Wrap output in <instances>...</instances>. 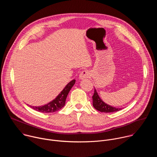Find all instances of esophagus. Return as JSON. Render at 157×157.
<instances>
[{"instance_id": "34e87169", "label": "esophagus", "mask_w": 157, "mask_h": 157, "mask_svg": "<svg viewBox=\"0 0 157 157\" xmlns=\"http://www.w3.org/2000/svg\"><path fill=\"white\" fill-rule=\"evenodd\" d=\"M91 76V73L89 71L87 70H83L81 72L80 75H79V79H86L90 77Z\"/></svg>"}]
</instances>
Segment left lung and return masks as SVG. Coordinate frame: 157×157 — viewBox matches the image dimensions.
Returning <instances> with one entry per match:
<instances>
[{
	"instance_id": "8db88e82",
	"label": "left lung",
	"mask_w": 157,
	"mask_h": 157,
	"mask_svg": "<svg viewBox=\"0 0 157 157\" xmlns=\"http://www.w3.org/2000/svg\"><path fill=\"white\" fill-rule=\"evenodd\" d=\"M93 105L96 110L101 112V113H114V112H117L122 109V108L112 107L111 105H109L103 102L98 95L96 89H94V93L93 96Z\"/></svg>"
}]
</instances>
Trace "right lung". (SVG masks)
<instances>
[{
  "instance_id": "1",
  "label": "right lung",
  "mask_w": 157,
  "mask_h": 157,
  "mask_svg": "<svg viewBox=\"0 0 157 157\" xmlns=\"http://www.w3.org/2000/svg\"><path fill=\"white\" fill-rule=\"evenodd\" d=\"M76 80L73 79L68 84H67L60 93L56 96V98L50 102L49 103L41 106H32L30 107L35 110L43 113H52L61 109L65 105L66 99L68 96L70 91L72 87L75 84Z\"/></svg>"
}]
</instances>
